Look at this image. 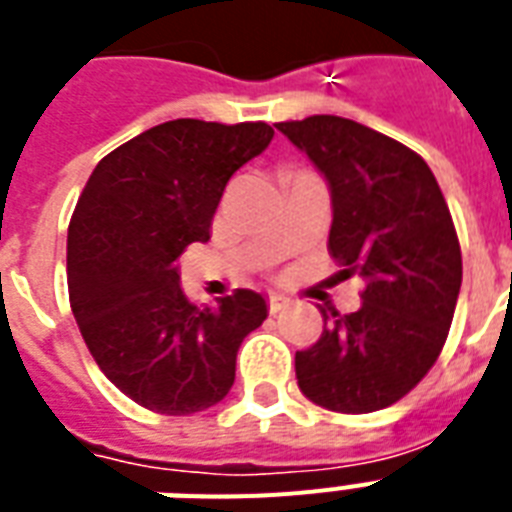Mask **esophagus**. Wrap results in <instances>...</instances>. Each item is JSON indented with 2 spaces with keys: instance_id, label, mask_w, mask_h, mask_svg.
Listing matches in <instances>:
<instances>
[{
  "instance_id": "34e87169",
  "label": "esophagus",
  "mask_w": 512,
  "mask_h": 512,
  "mask_svg": "<svg viewBox=\"0 0 512 512\" xmlns=\"http://www.w3.org/2000/svg\"><path fill=\"white\" fill-rule=\"evenodd\" d=\"M287 305H289V297L276 295V292H273V295H268V311H271V313L284 311V308H287Z\"/></svg>"
}]
</instances>
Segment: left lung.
<instances>
[{"label":"left lung","mask_w":512,"mask_h":512,"mask_svg":"<svg viewBox=\"0 0 512 512\" xmlns=\"http://www.w3.org/2000/svg\"><path fill=\"white\" fill-rule=\"evenodd\" d=\"M276 127L327 177L329 255L364 279L356 313L321 308L324 332L295 356L297 385L332 412H377L430 372L449 335L462 284L452 215L404 143L329 114Z\"/></svg>","instance_id":"obj_1"}]
</instances>
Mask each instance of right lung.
Segmentation results:
<instances>
[{
    "mask_svg": "<svg viewBox=\"0 0 512 512\" xmlns=\"http://www.w3.org/2000/svg\"><path fill=\"white\" fill-rule=\"evenodd\" d=\"M265 122L175 119L100 159L68 225V300L95 364L159 414L204 412L228 396L241 340L268 316L236 289L196 308L177 257L207 241L225 183L263 154Z\"/></svg>",
    "mask_w": 512,
    "mask_h": 512,
    "instance_id": "obj_1",
    "label": "right lung"
}]
</instances>
